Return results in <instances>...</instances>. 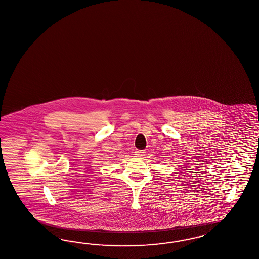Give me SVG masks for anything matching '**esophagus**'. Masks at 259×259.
Here are the masks:
<instances>
[{
	"instance_id": "esophagus-1",
	"label": "esophagus",
	"mask_w": 259,
	"mask_h": 259,
	"mask_svg": "<svg viewBox=\"0 0 259 259\" xmlns=\"http://www.w3.org/2000/svg\"><path fill=\"white\" fill-rule=\"evenodd\" d=\"M145 154V150H136V151H135V155L138 156V157H143Z\"/></svg>"
}]
</instances>
